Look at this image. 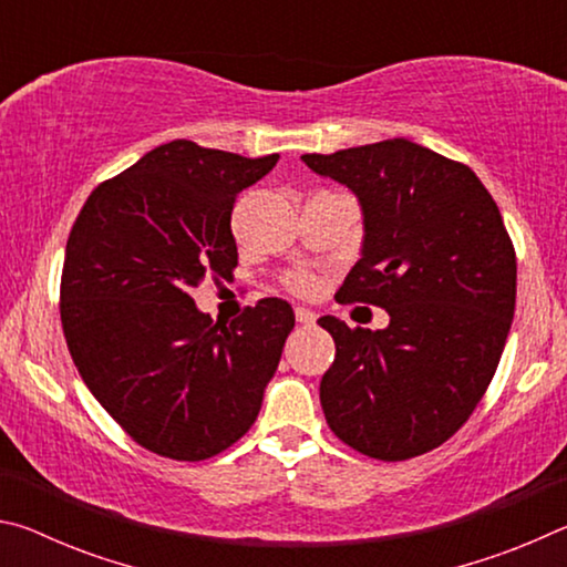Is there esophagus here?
Masks as SVG:
<instances>
[{
    "instance_id": "esophagus-1",
    "label": "esophagus",
    "mask_w": 567,
    "mask_h": 567,
    "mask_svg": "<svg viewBox=\"0 0 567 567\" xmlns=\"http://www.w3.org/2000/svg\"><path fill=\"white\" fill-rule=\"evenodd\" d=\"M295 318L300 324H305V328H310V324H315V320H318V315H315L312 310H307V307H295Z\"/></svg>"
}]
</instances>
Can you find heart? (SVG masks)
<instances>
[{
	"mask_svg": "<svg viewBox=\"0 0 567 567\" xmlns=\"http://www.w3.org/2000/svg\"><path fill=\"white\" fill-rule=\"evenodd\" d=\"M287 287H290V290H292L295 295L310 297V295L318 292L320 280H318V275H312V272H307V270H300V272H292L290 277H287Z\"/></svg>",
	"mask_w": 567,
	"mask_h": 567,
	"instance_id": "obj_1",
	"label": "heart"
}]
</instances>
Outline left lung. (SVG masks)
Wrapping results in <instances>:
<instances>
[{"mask_svg": "<svg viewBox=\"0 0 567 567\" xmlns=\"http://www.w3.org/2000/svg\"><path fill=\"white\" fill-rule=\"evenodd\" d=\"M302 162L362 205V257L342 302L390 315L385 330L318 320L334 340L324 420L368 457L430 453L473 415L511 332L517 262L501 209L463 162L402 137Z\"/></svg>", "mask_w": 567, "mask_h": 567, "instance_id": "1", "label": "left lung"}]
</instances>
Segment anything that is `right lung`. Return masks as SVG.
Wrapping results in <instances>:
<instances>
[{
    "instance_id": "right-lung-1",
    "label": "right lung",
    "mask_w": 567,
    "mask_h": 567,
    "mask_svg": "<svg viewBox=\"0 0 567 567\" xmlns=\"http://www.w3.org/2000/svg\"><path fill=\"white\" fill-rule=\"evenodd\" d=\"M280 155L249 159L175 140L104 179L66 239L60 315L84 385L134 443L207 460L262 408L292 307L265 297L229 324L189 297L237 267L233 207Z\"/></svg>"
}]
</instances>
